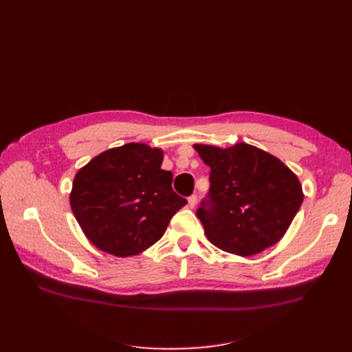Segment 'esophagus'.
<instances>
[{"mask_svg": "<svg viewBox=\"0 0 352 352\" xmlns=\"http://www.w3.org/2000/svg\"><path fill=\"white\" fill-rule=\"evenodd\" d=\"M197 206V195L194 194V195H191L190 198H188V207L190 208H194Z\"/></svg>", "mask_w": 352, "mask_h": 352, "instance_id": "1", "label": "esophagus"}]
</instances>
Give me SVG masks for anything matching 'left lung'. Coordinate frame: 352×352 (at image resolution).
<instances>
[{
    "instance_id": "obj_1",
    "label": "left lung",
    "mask_w": 352,
    "mask_h": 352,
    "mask_svg": "<svg viewBox=\"0 0 352 352\" xmlns=\"http://www.w3.org/2000/svg\"><path fill=\"white\" fill-rule=\"evenodd\" d=\"M192 146L211 168L210 201L197 211L208 241L241 256L278 243L302 204L298 177L281 160L245 142Z\"/></svg>"
}]
</instances>
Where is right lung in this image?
I'll return each mask as SVG.
<instances>
[{
  "label": "right lung",
  "instance_id": "add662e5",
  "mask_svg": "<svg viewBox=\"0 0 352 352\" xmlns=\"http://www.w3.org/2000/svg\"><path fill=\"white\" fill-rule=\"evenodd\" d=\"M164 151L142 142L109 148L74 177L69 206L91 244L116 256L154 245L174 214L187 204L161 170Z\"/></svg>",
  "mask_w": 352,
  "mask_h": 352
}]
</instances>
